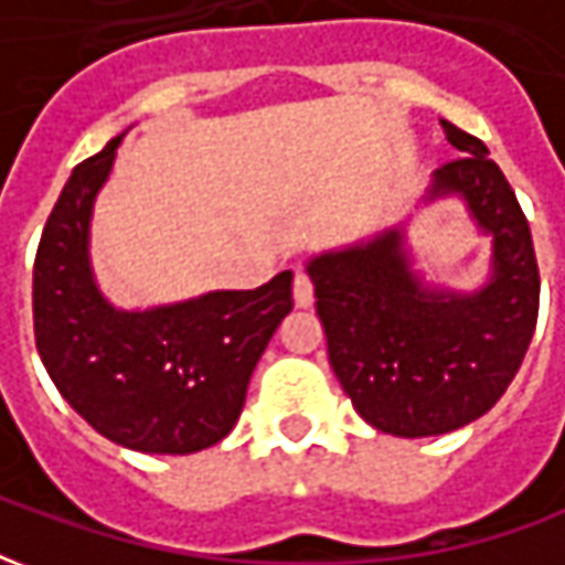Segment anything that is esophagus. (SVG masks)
I'll list each match as a JSON object with an SVG mask.
<instances>
[{
  "mask_svg": "<svg viewBox=\"0 0 565 565\" xmlns=\"http://www.w3.org/2000/svg\"><path fill=\"white\" fill-rule=\"evenodd\" d=\"M294 302L299 308H308V306H311V302H315V287H311V278H308V275L302 269H296Z\"/></svg>",
  "mask_w": 565,
  "mask_h": 565,
  "instance_id": "esophagus-1",
  "label": "esophagus"
}]
</instances>
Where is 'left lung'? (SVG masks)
<instances>
[{"label":"left lung","instance_id":"8db88e82","mask_svg":"<svg viewBox=\"0 0 565 565\" xmlns=\"http://www.w3.org/2000/svg\"><path fill=\"white\" fill-rule=\"evenodd\" d=\"M460 160L441 166L424 205L457 196L490 238L475 290L424 281L405 223L306 263L327 351L356 415L403 438L441 436L487 415L518 375L539 318L533 235L481 139L441 120Z\"/></svg>","mask_w":565,"mask_h":565}]
</instances>
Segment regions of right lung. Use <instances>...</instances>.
<instances>
[{"label":"right lung","mask_w":565,"mask_h":565,"mask_svg":"<svg viewBox=\"0 0 565 565\" xmlns=\"http://www.w3.org/2000/svg\"><path fill=\"white\" fill-rule=\"evenodd\" d=\"M127 132L72 169L32 269L35 344L87 424L141 454H196L230 436L259 356L294 308V271L257 290L117 308L96 284L90 223Z\"/></svg>","instance_id":"1"}]
</instances>
